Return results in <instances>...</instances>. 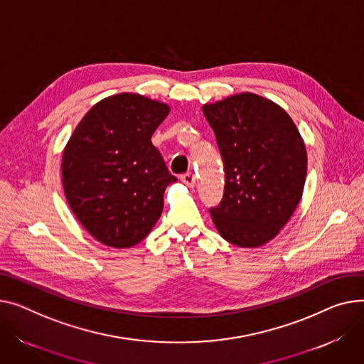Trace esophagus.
<instances>
[{"mask_svg": "<svg viewBox=\"0 0 364 364\" xmlns=\"http://www.w3.org/2000/svg\"><path fill=\"white\" fill-rule=\"evenodd\" d=\"M180 180H181L186 186H188V187H195V184H196V176L193 174V173H186V174H183Z\"/></svg>", "mask_w": 364, "mask_h": 364, "instance_id": "obj_1", "label": "esophagus"}]
</instances>
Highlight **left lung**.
Returning <instances> with one entry per match:
<instances>
[{"label":"left lung","mask_w":364,"mask_h":364,"mask_svg":"<svg viewBox=\"0 0 364 364\" xmlns=\"http://www.w3.org/2000/svg\"><path fill=\"white\" fill-rule=\"evenodd\" d=\"M220 148L225 187L212 221L228 243L259 247L294 213L304 188L307 154L289 115L272 101L243 92L203 105Z\"/></svg>","instance_id":"1"}]
</instances>
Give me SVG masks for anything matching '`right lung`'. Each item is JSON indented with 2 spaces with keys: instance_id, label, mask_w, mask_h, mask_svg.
<instances>
[{
  "instance_id": "right-lung-1",
  "label": "right lung",
  "mask_w": 364,
  "mask_h": 364,
  "mask_svg": "<svg viewBox=\"0 0 364 364\" xmlns=\"http://www.w3.org/2000/svg\"><path fill=\"white\" fill-rule=\"evenodd\" d=\"M166 104L118 93L93 105L63 152L67 202L100 243L126 249L146 237L164 209V191L177 178L151 137Z\"/></svg>"
}]
</instances>
